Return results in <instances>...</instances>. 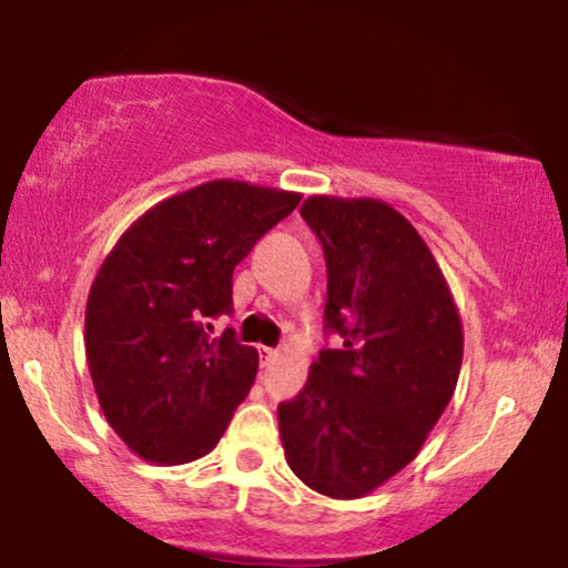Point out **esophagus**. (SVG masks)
Wrapping results in <instances>:
<instances>
[{
  "instance_id": "esophagus-1",
  "label": "esophagus",
  "mask_w": 568,
  "mask_h": 568,
  "mask_svg": "<svg viewBox=\"0 0 568 568\" xmlns=\"http://www.w3.org/2000/svg\"><path fill=\"white\" fill-rule=\"evenodd\" d=\"M258 357H262V363L266 366V363H270V361H275L277 349H272V347H258Z\"/></svg>"
}]
</instances>
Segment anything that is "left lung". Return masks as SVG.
<instances>
[{
    "mask_svg": "<svg viewBox=\"0 0 568 568\" xmlns=\"http://www.w3.org/2000/svg\"><path fill=\"white\" fill-rule=\"evenodd\" d=\"M328 266L325 328L344 338L277 406L285 462L312 491L361 499L419 454L465 352L452 288L410 221L374 197L312 194Z\"/></svg>",
    "mask_w": 568,
    "mask_h": 568,
    "instance_id": "left-lung-1",
    "label": "left lung"
}]
</instances>
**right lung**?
<instances>
[{
  "label": "right lung",
  "mask_w": 568,
  "mask_h": 568,
  "mask_svg": "<svg viewBox=\"0 0 568 568\" xmlns=\"http://www.w3.org/2000/svg\"><path fill=\"white\" fill-rule=\"evenodd\" d=\"M302 194L216 179L149 207L90 285L84 352L98 403L141 459L186 465L211 454L251 393L258 352L213 336L232 272L291 216Z\"/></svg>",
  "instance_id": "add662e5"
}]
</instances>
